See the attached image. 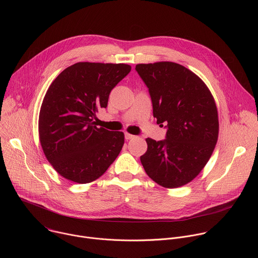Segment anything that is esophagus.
Listing matches in <instances>:
<instances>
[{
	"mask_svg": "<svg viewBox=\"0 0 258 258\" xmlns=\"http://www.w3.org/2000/svg\"><path fill=\"white\" fill-rule=\"evenodd\" d=\"M124 138H125V140H126V141H128V140L134 139V138H135V136H134V135H131V134H128V133H125Z\"/></svg>",
	"mask_w": 258,
	"mask_h": 258,
	"instance_id": "obj_1",
	"label": "esophagus"
}]
</instances>
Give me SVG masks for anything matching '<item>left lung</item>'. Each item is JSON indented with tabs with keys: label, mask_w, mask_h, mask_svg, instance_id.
<instances>
[{
	"label": "left lung",
	"mask_w": 258,
	"mask_h": 258,
	"mask_svg": "<svg viewBox=\"0 0 258 258\" xmlns=\"http://www.w3.org/2000/svg\"><path fill=\"white\" fill-rule=\"evenodd\" d=\"M149 89L153 115L166 123V139L147 138L142 165L158 185L173 189L192 181L208 162L218 138V114L212 94L193 71L161 61L137 64Z\"/></svg>",
	"instance_id": "left-lung-1"
}]
</instances>
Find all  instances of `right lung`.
Returning <instances> with one entry per match:
<instances>
[{
  "label": "right lung",
  "mask_w": 258,
  "mask_h": 258,
  "mask_svg": "<svg viewBox=\"0 0 258 258\" xmlns=\"http://www.w3.org/2000/svg\"><path fill=\"white\" fill-rule=\"evenodd\" d=\"M131 69L123 63L79 62L49 87L40 110V142L48 161L66 179L94 181L120 153L124 134L97 127L94 118Z\"/></svg>",
  "instance_id": "add662e5"
}]
</instances>
